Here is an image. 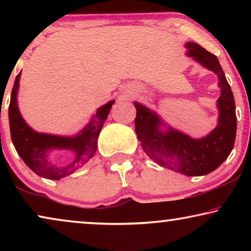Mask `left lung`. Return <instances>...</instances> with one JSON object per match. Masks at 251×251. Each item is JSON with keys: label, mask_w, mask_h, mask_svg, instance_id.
Listing matches in <instances>:
<instances>
[{"label": "left lung", "mask_w": 251, "mask_h": 251, "mask_svg": "<svg viewBox=\"0 0 251 251\" xmlns=\"http://www.w3.org/2000/svg\"><path fill=\"white\" fill-rule=\"evenodd\" d=\"M186 48L188 56L218 75L222 94L218 98L217 128L202 139H193L173 129L162 132L159 129L162 126L159 116L139 102H135V130L144 152L161 167L186 176H203L217 169L234 146L235 101L217 57L198 43L188 42Z\"/></svg>", "instance_id": "left-lung-1"}]
</instances>
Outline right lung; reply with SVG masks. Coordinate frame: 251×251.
I'll use <instances>...</instances> for the list:
<instances>
[{
    "label": "right lung",
    "instance_id": "1",
    "mask_svg": "<svg viewBox=\"0 0 251 251\" xmlns=\"http://www.w3.org/2000/svg\"><path fill=\"white\" fill-rule=\"evenodd\" d=\"M19 77L20 73L16 76L9 105L10 131H11V139L17 152L24 160V162L41 177L58 180L73 174L75 170L84 166L95 155L99 132L114 101L112 100L101 106L96 113L92 121L77 136L68 138V137L39 133L26 125L19 113L18 105H17ZM53 148L74 150L75 161L65 167L54 166L46 157L47 151Z\"/></svg>",
    "mask_w": 251,
    "mask_h": 251
}]
</instances>
